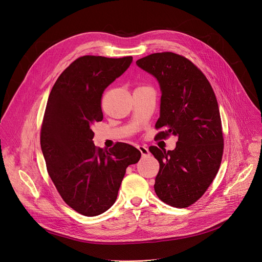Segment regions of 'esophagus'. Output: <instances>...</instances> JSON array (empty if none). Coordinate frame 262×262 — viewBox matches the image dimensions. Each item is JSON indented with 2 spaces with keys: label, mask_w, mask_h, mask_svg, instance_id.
Returning <instances> with one entry per match:
<instances>
[{
  "label": "esophagus",
  "mask_w": 262,
  "mask_h": 262,
  "mask_svg": "<svg viewBox=\"0 0 262 262\" xmlns=\"http://www.w3.org/2000/svg\"><path fill=\"white\" fill-rule=\"evenodd\" d=\"M138 149L140 150V152H141V155L143 156V157H147V156H149V150H148V148L146 147V146H143V145H139L138 146Z\"/></svg>",
  "instance_id": "34e87169"
}]
</instances>
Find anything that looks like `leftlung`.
<instances>
[{"label": "left lung", "instance_id": "1", "mask_svg": "<svg viewBox=\"0 0 262 262\" xmlns=\"http://www.w3.org/2000/svg\"><path fill=\"white\" fill-rule=\"evenodd\" d=\"M136 63L157 78L162 91L155 140L178 137L174 150L149 147L160 163L155 191L170 206L188 207L206 192L222 162L224 138L215 94L204 73L178 54L156 53Z\"/></svg>", "mask_w": 262, "mask_h": 262}]
</instances>
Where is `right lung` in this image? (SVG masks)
Segmentation results:
<instances>
[{"label": "right lung", "mask_w": 262, "mask_h": 262, "mask_svg": "<svg viewBox=\"0 0 262 262\" xmlns=\"http://www.w3.org/2000/svg\"><path fill=\"white\" fill-rule=\"evenodd\" d=\"M132 61L80 57L60 74L48 99L40 132L48 173L63 201L86 216L115 203L126 168L141 158L129 144L117 142L107 150L92 141V126L103 118L102 93Z\"/></svg>", "instance_id": "obj_1"}]
</instances>
